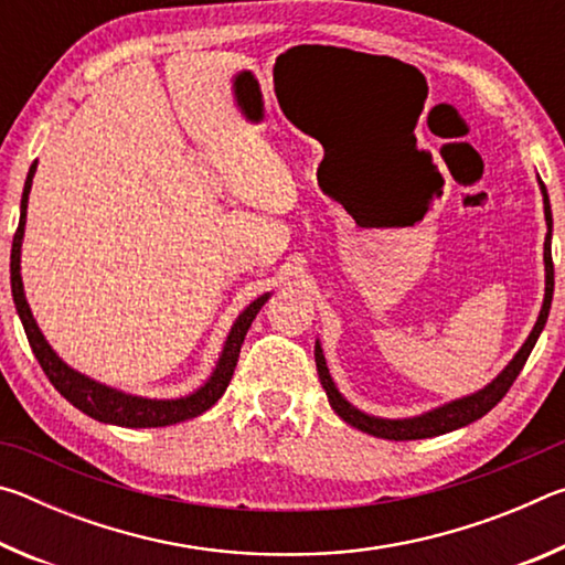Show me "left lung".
<instances>
[{
  "label": "left lung",
  "mask_w": 565,
  "mask_h": 565,
  "mask_svg": "<svg viewBox=\"0 0 565 565\" xmlns=\"http://www.w3.org/2000/svg\"><path fill=\"white\" fill-rule=\"evenodd\" d=\"M539 184H541V194H543V212H546V224H548L546 244H543V262H546V296H543L539 321H535L531 337L525 339V343L519 349V353H515L513 361L491 381L489 386L478 391V394L451 401V404L434 408V411H428V414H420L414 418H376V416L363 414V411H359L356 406H351L349 401L339 394V388H337V384H333V379L327 369V359H323L321 343L317 341L313 356H317V371H319L321 386H323V391H327L331 408L337 411V414L347 420L349 426L359 428V431H363V434L376 436V438H388V441H416V438H434V436H441L448 431H456V428H461V426L473 424V420L489 414V411L499 404L505 394H509V388L513 386L515 376L521 374L523 363L529 361L543 327H546L551 301H553V259H551L553 216H551L548 191H546V186H543L541 179H539Z\"/></svg>",
  "instance_id": "1"
}]
</instances>
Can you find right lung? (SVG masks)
I'll return each instance as SVG.
<instances>
[{"mask_svg":"<svg viewBox=\"0 0 565 565\" xmlns=\"http://www.w3.org/2000/svg\"><path fill=\"white\" fill-rule=\"evenodd\" d=\"M34 171H36V161L30 167V174H26V181H24L22 209H19V226L12 242V264H9V271H12V296H14L17 313L19 319H22L26 339H30V347L34 351L36 361H40L46 379L52 381V386L60 391L72 406L79 408L82 414L102 420V424L127 426V428H157V426H171V424H179V420L202 416L204 411L212 408L216 401L224 396L228 381L234 376L238 351H242L246 331L252 327V321L256 319V313H259L266 299H269V294L259 296V299L248 303L246 309L238 313L236 323L232 327V331H228V339L224 343V351L222 356H218L212 379H209L202 388H196L194 394H189L184 398H141V396H129V394H121L117 388L97 384V381L70 369L60 356H56L54 349L42 337V331L36 327V321L30 311V303L24 299L19 259H22L26 202H30Z\"/></svg>","mask_w":565,"mask_h":565,"instance_id":"obj_1","label":"right lung"}]
</instances>
